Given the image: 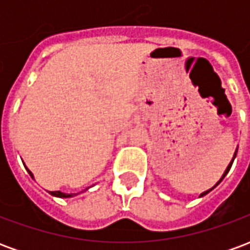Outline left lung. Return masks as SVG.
<instances>
[{
    "label": "left lung",
    "mask_w": 250,
    "mask_h": 250,
    "mask_svg": "<svg viewBox=\"0 0 250 250\" xmlns=\"http://www.w3.org/2000/svg\"><path fill=\"white\" fill-rule=\"evenodd\" d=\"M236 154H237V151H236ZM236 154H234V157H233V159H231L230 165H229V166H228V168H226V170H225V173H224V175H222V178H221L220 181H218V182H217V185L220 184L221 181H222V179H224V177H225L226 174L229 173V170H230V167H231V163H233V161H234V158H236ZM217 185H215V186H217ZM210 190H211V188H210ZM210 190H208V191H205V193H202V194H201V197H202V195H205V194H208V193H209Z\"/></svg>",
    "instance_id": "left-lung-1"
}]
</instances>
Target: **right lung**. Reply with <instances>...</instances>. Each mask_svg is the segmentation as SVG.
<instances>
[{
    "instance_id": "1",
    "label": "right lung",
    "mask_w": 250,
    "mask_h": 250,
    "mask_svg": "<svg viewBox=\"0 0 250 250\" xmlns=\"http://www.w3.org/2000/svg\"><path fill=\"white\" fill-rule=\"evenodd\" d=\"M28 170V168H26ZM28 173L30 174V177L33 178V174L30 173L29 170H28ZM52 195H55V197H62V198H66V197H72L71 194H66V193H62V191H51Z\"/></svg>"
}]
</instances>
